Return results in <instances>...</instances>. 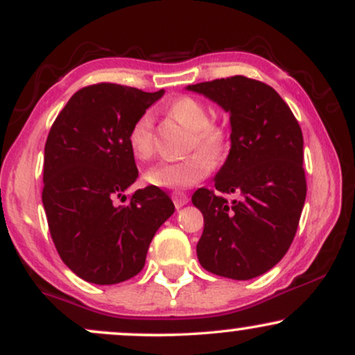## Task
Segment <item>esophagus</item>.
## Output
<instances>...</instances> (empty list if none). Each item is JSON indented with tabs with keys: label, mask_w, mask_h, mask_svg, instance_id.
Instances as JSON below:
<instances>
[{
	"label": "esophagus",
	"mask_w": 355,
	"mask_h": 355,
	"mask_svg": "<svg viewBox=\"0 0 355 355\" xmlns=\"http://www.w3.org/2000/svg\"><path fill=\"white\" fill-rule=\"evenodd\" d=\"M172 200L175 203V207H177V209H180V207L187 205V203H189V195H187L185 191L175 190L173 193H172Z\"/></svg>",
	"instance_id": "esophagus-1"
}]
</instances>
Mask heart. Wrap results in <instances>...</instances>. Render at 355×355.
<instances>
[{"label": "heart", "instance_id": "obj_1", "mask_svg": "<svg viewBox=\"0 0 355 355\" xmlns=\"http://www.w3.org/2000/svg\"><path fill=\"white\" fill-rule=\"evenodd\" d=\"M168 115L190 130L189 148L191 153L182 160L162 162L146 170L145 180L158 189H189L211 170V161L222 158L229 145V133L223 126L210 123V113L202 101L191 96H180L166 107ZM128 146L138 160H148L153 153L152 116L141 115L133 121L128 132Z\"/></svg>", "mask_w": 355, "mask_h": 355}]
</instances>
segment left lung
Segmentation results:
<instances>
[{
    "instance_id": "8db88e82",
    "label": "left lung",
    "mask_w": 355,
    "mask_h": 355,
    "mask_svg": "<svg viewBox=\"0 0 355 355\" xmlns=\"http://www.w3.org/2000/svg\"><path fill=\"white\" fill-rule=\"evenodd\" d=\"M187 89L230 113V152L214 182L215 189L239 195L232 202L209 189L191 195L205 222L198 262L215 275L254 279L282 260L299 227L307 195L302 130L262 81L239 75Z\"/></svg>"
}]
</instances>
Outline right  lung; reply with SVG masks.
Listing matches in <instances>:
<instances>
[{
	"label": "right lung",
	"instance_id": "1",
	"mask_svg": "<svg viewBox=\"0 0 355 355\" xmlns=\"http://www.w3.org/2000/svg\"><path fill=\"white\" fill-rule=\"evenodd\" d=\"M165 89L146 93L115 83L78 89L56 116L43 165V207L56 250L89 284L112 285L145 266L153 235L175 211L158 187H145L128 203L137 180L128 132Z\"/></svg>",
	"mask_w": 355,
	"mask_h": 355
}]
</instances>
